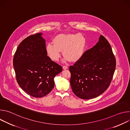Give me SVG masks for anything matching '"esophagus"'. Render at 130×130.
<instances>
[{
	"label": "esophagus",
	"mask_w": 130,
	"mask_h": 130,
	"mask_svg": "<svg viewBox=\"0 0 130 130\" xmlns=\"http://www.w3.org/2000/svg\"><path fill=\"white\" fill-rule=\"evenodd\" d=\"M63 69H66L68 68V67L67 66H66V65H64L63 66Z\"/></svg>",
	"instance_id": "34e87169"
}]
</instances>
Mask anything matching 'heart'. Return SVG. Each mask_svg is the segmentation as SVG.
I'll return each mask as SVG.
<instances>
[{"label": "heart", "instance_id": "obj_1", "mask_svg": "<svg viewBox=\"0 0 130 130\" xmlns=\"http://www.w3.org/2000/svg\"><path fill=\"white\" fill-rule=\"evenodd\" d=\"M53 44L49 43L46 51L51 60L58 61L63 51L64 57L69 61L76 62L83 55L86 46V39L81 34L59 35L53 40Z\"/></svg>", "mask_w": 130, "mask_h": 130}]
</instances>
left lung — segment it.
<instances>
[{"instance_id": "left-lung-1", "label": "left lung", "mask_w": 130, "mask_h": 130, "mask_svg": "<svg viewBox=\"0 0 130 130\" xmlns=\"http://www.w3.org/2000/svg\"><path fill=\"white\" fill-rule=\"evenodd\" d=\"M116 59L112 48L103 35L92 48L69 69L73 93L82 99L96 98L104 92L112 80Z\"/></svg>"}]
</instances>
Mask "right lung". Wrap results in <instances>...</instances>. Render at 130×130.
I'll list each match as a JSON object with an SVG mask.
<instances>
[{"instance_id": "obj_1", "label": "right lung", "mask_w": 130, "mask_h": 130, "mask_svg": "<svg viewBox=\"0 0 130 130\" xmlns=\"http://www.w3.org/2000/svg\"><path fill=\"white\" fill-rule=\"evenodd\" d=\"M41 33L30 35L18 46L13 58L16 81L28 94L35 98L48 95L54 86L53 79L62 67L47 56Z\"/></svg>"}]
</instances>
